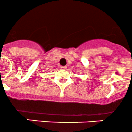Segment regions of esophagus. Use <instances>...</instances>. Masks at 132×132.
Here are the masks:
<instances>
[{"label":"esophagus","instance_id":"esophagus-1","mask_svg":"<svg viewBox=\"0 0 132 132\" xmlns=\"http://www.w3.org/2000/svg\"><path fill=\"white\" fill-rule=\"evenodd\" d=\"M61 68H62V69H66V66H61L60 67Z\"/></svg>","mask_w":132,"mask_h":132}]
</instances>
